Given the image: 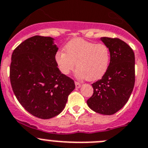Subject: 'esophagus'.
Instances as JSON below:
<instances>
[{"mask_svg":"<svg viewBox=\"0 0 148 148\" xmlns=\"http://www.w3.org/2000/svg\"><path fill=\"white\" fill-rule=\"evenodd\" d=\"M75 86L77 88H79L81 87V83L77 81H75Z\"/></svg>","mask_w":148,"mask_h":148,"instance_id":"esophagus-1","label":"esophagus"}]
</instances>
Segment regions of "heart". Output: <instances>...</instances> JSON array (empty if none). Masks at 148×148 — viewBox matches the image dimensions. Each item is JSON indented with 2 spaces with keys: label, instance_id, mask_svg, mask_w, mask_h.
<instances>
[{
  "label": "heart",
  "instance_id": "heart-1",
  "mask_svg": "<svg viewBox=\"0 0 148 148\" xmlns=\"http://www.w3.org/2000/svg\"><path fill=\"white\" fill-rule=\"evenodd\" d=\"M65 51H58L55 60L60 71L68 75L74 69L78 78L90 81L97 80L108 71L110 60L108 46L104 43H96L81 38L69 41Z\"/></svg>",
  "mask_w": 148,
  "mask_h": 148
}]
</instances>
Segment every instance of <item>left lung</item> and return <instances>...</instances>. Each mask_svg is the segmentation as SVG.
Segmentation results:
<instances>
[{"label":"left lung","instance_id":"8db88e82","mask_svg":"<svg viewBox=\"0 0 148 148\" xmlns=\"http://www.w3.org/2000/svg\"><path fill=\"white\" fill-rule=\"evenodd\" d=\"M108 46L110 60L108 71L92 84L94 93L87 100L91 110L104 115L119 111L128 101L135 84V55L122 40L101 38Z\"/></svg>","mask_w":148,"mask_h":148}]
</instances>
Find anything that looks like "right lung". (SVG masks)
Wrapping results in <instances>:
<instances>
[{
	"label": "right lung",
	"instance_id": "add662e5",
	"mask_svg": "<svg viewBox=\"0 0 148 148\" xmlns=\"http://www.w3.org/2000/svg\"><path fill=\"white\" fill-rule=\"evenodd\" d=\"M51 37L33 36L15 48L9 77L13 92L28 112L47 119L62 112L74 81L62 74L55 55L58 48Z\"/></svg>",
	"mask_w": 148,
	"mask_h": 148
}]
</instances>
